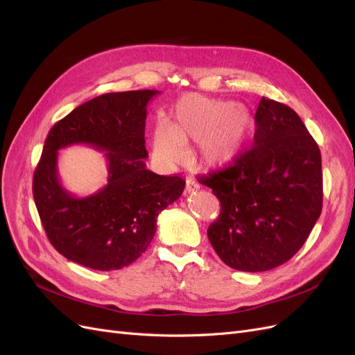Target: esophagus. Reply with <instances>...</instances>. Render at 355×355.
Here are the masks:
<instances>
[{
    "label": "esophagus",
    "mask_w": 355,
    "mask_h": 355,
    "mask_svg": "<svg viewBox=\"0 0 355 355\" xmlns=\"http://www.w3.org/2000/svg\"><path fill=\"white\" fill-rule=\"evenodd\" d=\"M199 187L200 186H199V183H198L195 178L187 177V180H186V193H193V191L198 190Z\"/></svg>",
    "instance_id": "34e87169"
}]
</instances>
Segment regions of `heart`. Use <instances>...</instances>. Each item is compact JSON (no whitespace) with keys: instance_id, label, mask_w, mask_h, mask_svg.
<instances>
[{"instance_id":"1","label":"heart","mask_w":355,"mask_h":355,"mask_svg":"<svg viewBox=\"0 0 355 355\" xmlns=\"http://www.w3.org/2000/svg\"><path fill=\"white\" fill-rule=\"evenodd\" d=\"M252 130L250 110L232 101L186 95L175 104L171 126L160 120L153 130L156 155L168 162L184 157V146L199 141L207 166H227L241 156Z\"/></svg>"}]
</instances>
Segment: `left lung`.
<instances>
[{
	"mask_svg": "<svg viewBox=\"0 0 355 355\" xmlns=\"http://www.w3.org/2000/svg\"><path fill=\"white\" fill-rule=\"evenodd\" d=\"M254 144L200 178L220 204L208 239L227 266L265 272L305 244L322 208L321 153L295 110L263 96Z\"/></svg>",
	"mask_w": 355,
	"mask_h": 355,
	"instance_id": "8db88e82",
	"label": "left lung"
}]
</instances>
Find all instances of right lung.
<instances>
[{"label":"right lung","instance_id":"obj_1","mask_svg":"<svg viewBox=\"0 0 355 355\" xmlns=\"http://www.w3.org/2000/svg\"><path fill=\"white\" fill-rule=\"evenodd\" d=\"M159 94L147 89L101 95L50 129L33 193L50 244L68 260L96 270L129 266L150 245L157 216L183 193V178L146 168L147 104ZM74 144L106 153L107 184L86 198L69 194L57 175V151Z\"/></svg>","mask_w":355,"mask_h":355}]
</instances>
